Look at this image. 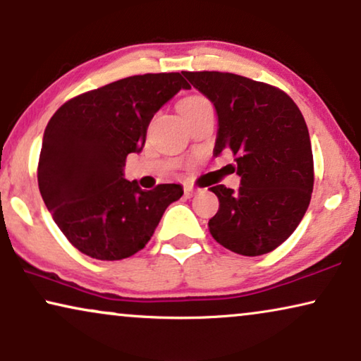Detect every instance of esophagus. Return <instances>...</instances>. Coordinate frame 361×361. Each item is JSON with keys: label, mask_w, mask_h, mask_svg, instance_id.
Masks as SVG:
<instances>
[{"label": "esophagus", "mask_w": 361, "mask_h": 361, "mask_svg": "<svg viewBox=\"0 0 361 361\" xmlns=\"http://www.w3.org/2000/svg\"><path fill=\"white\" fill-rule=\"evenodd\" d=\"M198 193V188H193V186H185V196L186 198H191V196H195Z\"/></svg>", "instance_id": "esophagus-1"}]
</instances>
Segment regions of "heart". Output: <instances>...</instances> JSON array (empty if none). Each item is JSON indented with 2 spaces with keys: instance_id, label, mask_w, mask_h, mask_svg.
<instances>
[{
  "instance_id": "b5f03b06",
  "label": "heart",
  "mask_w": 361,
  "mask_h": 361,
  "mask_svg": "<svg viewBox=\"0 0 361 361\" xmlns=\"http://www.w3.org/2000/svg\"><path fill=\"white\" fill-rule=\"evenodd\" d=\"M208 105L211 104L204 97H201V95H190V97H186L180 102V112L181 115H186L190 112H195V110L198 109L208 107Z\"/></svg>"
}]
</instances>
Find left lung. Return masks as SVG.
Masks as SVG:
<instances>
[{
  "instance_id": "8db88e82",
  "label": "left lung",
  "mask_w": 361,
  "mask_h": 361,
  "mask_svg": "<svg viewBox=\"0 0 361 361\" xmlns=\"http://www.w3.org/2000/svg\"><path fill=\"white\" fill-rule=\"evenodd\" d=\"M183 75L214 104V153L228 150L241 176L239 190L211 186L219 209L211 236L241 256H262L294 233L314 190V157L304 115L284 90L231 72Z\"/></svg>"
}]
</instances>
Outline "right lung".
<instances>
[{"instance_id":"obj_1","label":"right lung","mask_w":361,"mask_h":361,"mask_svg":"<svg viewBox=\"0 0 361 361\" xmlns=\"http://www.w3.org/2000/svg\"><path fill=\"white\" fill-rule=\"evenodd\" d=\"M190 84L180 72L132 75L67 100L47 123L37 185L72 246L99 261L145 247L180 185L142 190L123 178L128 153L140 152L158 109Z\"/></svg>"}]
</instances>
